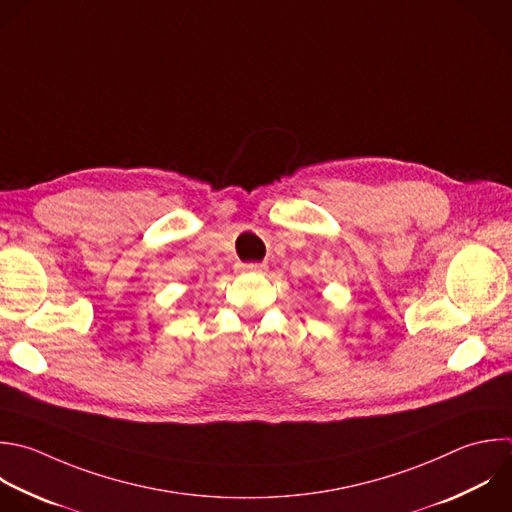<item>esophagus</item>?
<instances>
[{"label":"esophagus","mask_w":512,"mask_h":512,"mask_svg":"<svg viewBox=\"0 0 512 512\" xmlns=\"http://www.w3.org/2000/svg\"><path fill=\"white\" fill-rule=\"evenodd\" d=\"M236 270L246 274H264L268 266L264 262H248V264H236Z\"/></svg>","instance_id":"esophagus-1"}]
</instances>
